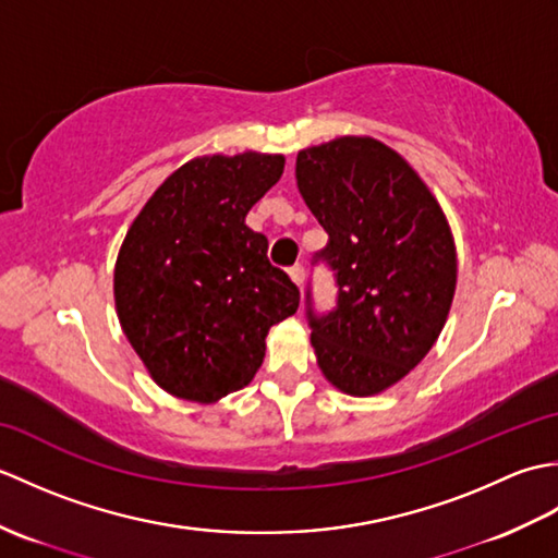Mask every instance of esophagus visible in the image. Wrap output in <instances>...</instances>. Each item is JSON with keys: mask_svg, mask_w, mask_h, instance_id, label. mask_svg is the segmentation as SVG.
I'll list each match as a JSON object with an SVG mask.
<instances>
[{"mask_svg": "<svg viewBox=\"0 0 558 558\" xmlns=\"http://www.w3.org/2000/svg\"><path fill=\"white\" fill-rule=\"evenodd\" d=\"M290 278H292L294 286L302 288V286H304V268H302V266H294V268H290Z\"/></svg>", "mask_w": 558, "mask_h": 558, "instance_id": "1", "label": "esophagus"}]
</instances>
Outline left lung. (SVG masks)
<instances>
[{
    "mask_svg": "<svg viewBox=\"0 0 558 558\" xmlns=\"http://www.w3.org/2000/svg\"><path fill=\"white\" fill-rule=\"evenodd\" d=\"M298 189L328 244L338 306L310 310L326 381L354 398L384 393L432 350L453 304L458 256L436 196L410 162L372 136L298 153Z\"/></svg>",
    "mask_w": 558,
    "mask_h": 558,
    "instance_id": "1",
    "label": "left lung"
}]
</instances>
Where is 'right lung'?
<instances>
[{
	"mask_svg": "<svg viewBox=\"0 0 558 558\" xmlns=\"http://www.w3.org/2000/svg\"><path fill=\"white\" fill-rule=\"evenodd\" d=\"M282 168L286 156L256 150L189 160L124 236L117 316L153 381L174 398L208 405L244 388L270 326L298 312V286L268 264V240L244 222Z\"/></svg>",
	"mask_w": 558,
	"mask_h": 558,
	"instance_id": "obj_1",
	"label": "right lung"
}]
</instances>
